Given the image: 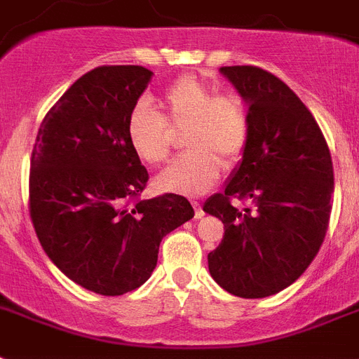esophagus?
<instances>
[{
    "label": "esophagus",
    "mask_w": 359,
    "mask_h": 359,
    "mask_svg": "<svg viewBox=\"0 0 359 359\" xmlns=\"http://www.w3.org/2000/svg\"><path fill=\"white\" fill-rule=\"evenodd\" d=\"M191 205H194V210H195V217H197V219H201V217L205 215V212H203L201 205H199V203H197V201H194Z\"/></svg>",
    "instance_id": "esophagus-1"
}]
</instances>
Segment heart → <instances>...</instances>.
<instances>
[{
	"label": "heart",
	"instance_id": "obj_1",
	"mask_svg": "<svg viewBox=\"0 0 359 359\" xmlns=\"http://www.w3.org/2000/svg\"><path fill=\"white\" fill-rule=\"evenodd\" d=\"M162 107L165 118L147 103L130 110L125 123L130 149L145 164H160L171 151L169 125L188 127L189 151L160 171L154 186L165 194H205L219 179L221 165L230 168L243 158L250 133L245 104L236 95H215L210 84L184 75L165 90Z\"/></svg>",
	"mask_w": 359,
	"mask_h": 359
}]
</instances>
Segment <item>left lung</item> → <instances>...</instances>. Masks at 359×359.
<instances>
[{
	"label": "left lung",
	"mask_w": 359,
	"mask_h": 359,
	"mask_svg": "<svg viewBox=\"0 0 359 359\" xmlns=\"http://www.w3.org/2000/svg\"><path fill=\"white\" fill-rule=\"evenodd\" d=\"M221 74L249 107V144L223 194L203 210L225 225L208 255L210 275L225 291L264 299L308 269L330 219L334 168L316 118L297 94L256 66H225ZM250 200L236 209L229 199Z\"/></svg>",
	"instance_id": "8db88e82"
}]
</instances>
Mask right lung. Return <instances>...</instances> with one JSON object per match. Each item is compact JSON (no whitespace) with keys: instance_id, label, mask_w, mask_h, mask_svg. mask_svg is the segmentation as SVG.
<instances>
[{"instance_id":"right-lung-1","label":"right lung","mask_w":359,"mask_h":359,"mask_svg":"<svg viewBox=\"0 0 359 359\" xmlns=\"http://www.w3.org/2000/svg\"><path fill=\"white\" fill-rule=\"evenodd\" d=\"M153 72L99 66L51 107L36 134L29 214L49 260L81 287L123 295L144 284L160 241L194 217L182 195L140 199L149 173L125 134Z\"/></svg>"}]
</instances>
